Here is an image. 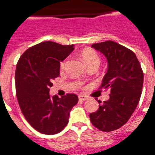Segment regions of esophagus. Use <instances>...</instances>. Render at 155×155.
Listing matches in <instances>:
<instances>
[{"label":"esophagus","mask_w":155,"mask_h":155,"mask_svg":"<svg viewBox=\"0 0 155 155\" xmlns=\"http://www.w3.org/2000/svg\"><path fill=\"white\" fill-rule=\"evenodd\" d=\"M79 99L80 101H85V100H87L88 97L87 96H84V95H80L79 96Z\"/></svg>","instance_id":"34e87169"}]
</instances>
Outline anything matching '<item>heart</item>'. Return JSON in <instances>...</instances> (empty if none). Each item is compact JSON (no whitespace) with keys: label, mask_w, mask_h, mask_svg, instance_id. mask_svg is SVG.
<instances>
[{"label":"heart","mask_w":155,"mask_h":155,"mask_svg":"<svg viewBox=\"0 0 155 155\" xmlns=\"http://www.w3.org/2000/svg\"><path fill=\"white\" fill-rule=\"evenodd\" d=\"M81 56L83 60H84V63L87 64V66L93 63H99L100 62L99 56L97 55V53L92 49H84L81 53ZM66 62H67L66 59H64L61 62V68H64Z\"/></svg>","instance_id":"obj_1"}]
</instances>
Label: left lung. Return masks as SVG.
<instances>
[{
	"instance_id": "1",
	"label": "left lung",
	"mask_w": 155,
	"mask_h": 155,
	"mask_svg": "<svg viewBox=\"0 0 155 155\" xmlns=\"http://www.w3.org/2000/svg\"><path fill=\"white\" fill-rule=\"evenodd\" d=\"M107 60L108 68L101 87L110 89V99L90 114L92 124L103 132H111L124 125L136 110L141 96L143 72L136 54L113 41L93 44Z\"/></svg>"
}]
</instances>
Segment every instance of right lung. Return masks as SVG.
<instances>
[{
    "mask_svg": "<svg viewBox=\"0 0 155 155\" xmlns=\"http://www.w3.org/2000/svg\"><path fill=\"white\" fill-rule=\"evenodd\" d=\"M74 45L43 41L20 57L15 69V90L19 107L28 123L41 133L53 135L67 125L78 97L49 94L52 82L60 75V62L74 50Z\"/></svg>",
    "mask_w": 155,
    "mask_h": 155,
    "instance_id": "1",
    "label": "right lung"
}]
</instances>
